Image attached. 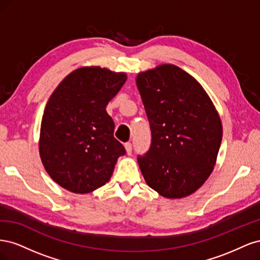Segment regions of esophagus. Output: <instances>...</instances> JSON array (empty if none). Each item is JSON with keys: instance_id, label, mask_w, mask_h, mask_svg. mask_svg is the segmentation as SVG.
<instances>
[{"instance_id": "34e87169", "label": "esophagus", "mask_w": 260, "mask_h": 260, "mask_svg": "<svg viewBox=\"0 0 260 260\" xmlns=\"http://www.w3.org/2000/svg\"><path fill=\"white\" fill-rule=\"evenodd\" d=\"M124 147H125V151H127V154L130 155L132 153V144L130 142H127L124 144Z\"/></svg>"}]
</instances>
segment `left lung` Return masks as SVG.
Listing matches in <instances>:
<instances>
[{
  "label": "left lung",
  "mask_w": 260,
  "mask_h": 260,
  "mask_svg": "<svg viewBox=\"0 0 260 260\" xmlns=\"http://www.w3.org/2000/svg\"><path fill=\"white\" fill-rule=\"evenodd\" d=\"M137 85L151 128L138 162L146 183L168 199L192 194L214 169L222 125L203 86L175 65L139 74Z\"/></svg>",
  "instance_id": "obj_1"
}]
</instances>
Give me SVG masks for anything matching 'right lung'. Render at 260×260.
<instances>
[{"label":"right lung","mask_w":260,"mask_h":260,"mask_svg":"<svg viewBox=\"0 0 260 260\" xmlns=\"http://www.w3.org/2000/svg\"><path fill=\"white\" fill-rule=\"evenodd\" d=\"M125 80L123 73L83 67L69 74L49 99L39 149L45 170L66 190L83 194L104 185L125 154L105 109Z\"/></svg>","instance_id":"right-lung-1"}]
</instances>
